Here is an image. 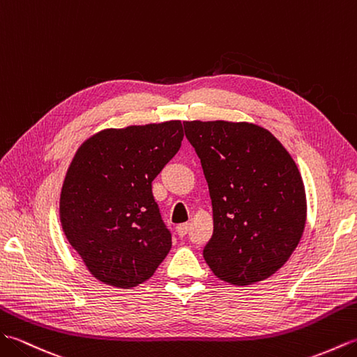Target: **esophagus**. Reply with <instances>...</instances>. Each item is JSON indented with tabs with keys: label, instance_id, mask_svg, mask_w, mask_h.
<instances>
[{
	"label": "esophagus",
	"instance_id": "34e87169",
	"mask_svg": "<svg viewBox=\"0 0 357 357\" xmlns=\"http://www.w3.org/2000/svg\"><path fill=\"white\" fill-rule=\"evenodd\" d=\"M189 229H191V225H189V223L178 225V226H177V234H178V236H186V234L189 232Z\"/></svg>",
	"mask_w": 357,
	"mask_h": 357
}]
</instances>
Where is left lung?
<instances>
[{"mask_svg":"<svg viewBox=\"0 0 357 357\" xmlns=\"http://www.w3.org/2000/svg\"><path fill=\"white\" fill-rule=\"evenodd\" d=\"M212 200L213 234L203 250L217 278L249 286L286 264L303 236L307 202L298 166L281 142L249 122H183Z\"/></svg>","mask_w":357,"mask_h":357,"instance_id":"8db88e82","label":"left lung"}]
</instances>
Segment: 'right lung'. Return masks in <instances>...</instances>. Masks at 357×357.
<instances>
[{"label":"right lung","instance_id":"1","mask_svg":"<svg viewBox=\"0 0 357 357\" xmlns=\"http://www.w3.org/2000/svg\"><path fill=\"white\" fill-rule=\"evenodd\" d=\"M180 121L102 130L77 148L59 199L62 231L94 278L119 289L154 275L171 250L153 180L177 154Z\"/></svg>","mask_w":357,"mask_h":357}]
</instances>
